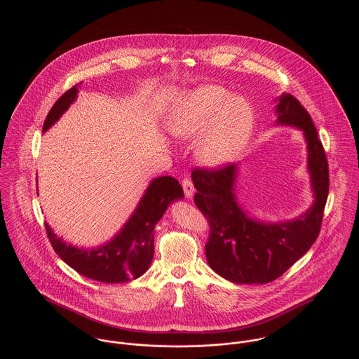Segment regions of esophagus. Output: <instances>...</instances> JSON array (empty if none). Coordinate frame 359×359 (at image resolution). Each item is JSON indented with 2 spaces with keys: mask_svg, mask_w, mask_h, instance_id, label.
Wrapping results in <instances>:
<instances>
[{
  "mask_svg": "<svg viewBox=\"0 0 359 359\" xmlns=\"http://www.w3.org/2000/svg\"><path fill=\"white\" fill-rule=\"evenodd\" d=\"M182 189H184V194L187 198H192L195 188H194V182L189 177L182 178Z\"/></svg>",
  "mask_w": 359,
  "mask_h": 359,
  "instance_id": "34e87169",
  "label": "esophagus"
}]
</instances>
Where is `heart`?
I'll return each mask as SVG.
<instances>
[{"label":"heart","instance_id":"obj_1","mask_svg":"<svg viewBox=\"0 0 359 359\" xmlns=\"http://www.w3.org/2000/svg\"><path fill=\"white\" fill-rule=\"evenodd\" d=\"M168 127L182 138L201 137L202 160L219 165L233 160L246 147L253 130L249 103L219 86H205L188 94L172 110Z\"/></svg>","mask_w":359,"mask_h":359}]
</instances>
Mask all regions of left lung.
<instances>
[{"label": "left lung", "instance_id": "1", "mask_svg": "<svg viewBox=\"0 0 359 359\" xmlns=\"http://www.w3.org/2000/svg\"><path fill=\"white\" fill-rule=\"evenodd\" d=\"M278 121L304 131L308 168L316 202L294 221L262 224L235 202L236 164L195 167L194 201L208 221L205 258L222 278L235 283H268L283 275L316 241L329 194V164L307 109L290 94L280 97Z\"/></svg>", "mask_w": 359, "mask_h": 359}]
</instances>
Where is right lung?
I'll use <instances>...</instances> for the list:
<instances>
[{"label":"right lung","mask_w":359,"mask_h":359,"mask_svg":"<svg viewBox=\"0 0 359 359\" xmlns=\"http://www.w3.org/2000/svg\"><path fill=\"white\" fill-rule=\"evenodd\" d=\"M76 95L77 84L53 103L43 131L62 116ZM182 196L184 191L175 178L167 175L156 178L121 232L100 249L80 250L67 246L52 233L48 225H46L47 235L56 255L83 276L103 283L128 282L140 278L149 268L154 255V225L170 203Z\"/></svg>","instance_id":"right-lung-1"}]
</instances>
